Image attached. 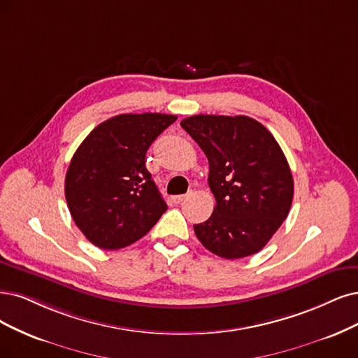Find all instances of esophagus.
<instances>
[{"label": "esophagus", "instance_id": "obj_1", "mask_svg": "<svg viewBox=\"0 0 358 358\" xmlns=\"http://www.w3.org/2000/svg\"><path fill=\"white\" fill-rule=\"evenodd\" d=\"M186 197H187V194H180V196H174V197H172V202H174V203H181L182 201H186Z\"/></svg>", "mask_w": 358, "mask_h": 358}]
</instances>
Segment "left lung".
Here are the masks:
<instances>
[{"label":"left lung","instance_id":"1","mask_svg":"<svg viewBox=\"0 0 358 358\" xmlns=\"http://www.w3.org/2000/svg\"><path fill=\"white\" fill-rule=\"evenodd\" d=\"M181 127L209 162L208 184L217 205L196 237L210 252L239 259L257 254L286 220L294 178L271 132L249 116L194 115Z\"/></svg>","mask_w":358,"mask_h":358}]
</instances>
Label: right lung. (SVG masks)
<instances>
[{
  "label": "right lung",
  "mask_w": 358,
  "mask_h": 358,
  "mask_svg": "<svg viewBox=\"0 0 358 358\" xmlns=\"http://www.w3.org/2000/svg\"><path fill=\"white\" fill-rule=\"evenodd\" d=\"M177 116L124 113L92 129L64 178V196L76 227L101 249L125 248L148 233L166 210L145 152Z\"/></svg>",
  "instance_id": "right-lung-1"
}]
</instances>
